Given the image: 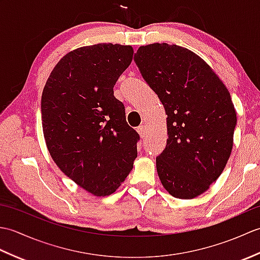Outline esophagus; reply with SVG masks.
Segmentation results:
<instances>
[{
  "mask_svg": "<svg viewBox=\"0 0 260 260\" xmlns=\"http://www.w3.org/2000/svg\"><path fill=\"white\" fill-rule=\"evenodd\" d=\"M137 133L140 134V136L141 137H144V135H145V126H140V127H137Z\"/></svg>",
  "mask_w": 260,
  "mask_h": 260,
  "instance_id": "1",
  "label": "esophagus"
}]
</instances>
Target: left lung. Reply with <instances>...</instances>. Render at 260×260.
I'll return each instance as SVG.
<instances>
[{
    "label": "left lung",
    "instance_id": "left-lung-1",
    "mask_svg": "<svg viewBox=\"0 0 260 260\" xmlns=\"http://www.w3.org/2000/svg\"><path fill=\"white\" fill-rule=\"evenodd\" d=\"M134 60L168 115L169 139L156 157L161 183L174 198L200 196L222 173L233 150L237 114L230 92L186 48L152 43L140 47Z\"/></svg>",
    "mask_w": 260,
    "mask_h": 260
}]
</instances>
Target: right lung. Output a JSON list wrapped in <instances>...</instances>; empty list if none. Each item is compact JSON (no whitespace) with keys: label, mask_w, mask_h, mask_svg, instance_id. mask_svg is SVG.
Segmentation results:
<instances>
[{"label":"right lung","mask_w":260,"mask_h":260,"mask_svg":"<svg viewBox=\"0 0 260 260\" xmlns=\"http://www.w3.org/2000/svg\"><path fill=\"white\" fill-rule=\"evenodd\" d=\"M133 53L117 43L76 49L60 59L42 91L49 153L68 178L97 197L117 190L137 157L140 135L113 89Z\"/></svg>","instance_id":"right-lung-1"}]
</instances>
